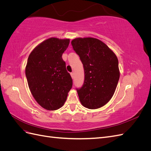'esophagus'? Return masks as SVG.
Segmentation results:
<instances>
[{"instance_id":"esophagus-1","label":"esophagus","mask_w":151,"mask_h":151,"mask_svg":"<svg viewBox=\"0 0 151 151\" xmlns=\"http://www.w3.org/2000/svg\"><path fill=\"white\" fill-rule=\"evenodd\" d=\"M70 76H71V77L72 79H74V73H70Z\"/></svg>"}]
</instances>
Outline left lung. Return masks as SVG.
I'll use <instances>...</instances> for the list:
<instances>
[{
	"label": "left lung",
	"instance_id": "8db88e82",
	"mask_svg": "<svg viewBox=\"0 0 151 151\" xmlns=\"http://www.w3.org/2000/svg\"><path fill=\"white\" fill-rule=\"evenodd\" d=\"M71 43L84 69V83L77 89L81 103L89 109L101 108L113 97L120 78L117 57L97 38H77Z\"/></svg>",
	"mask_w": 151,
	"mask_h": 151
}]
</instances>
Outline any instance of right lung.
Wrapping results in <instances>:
<instances>
[{
  "mask_svg": "<svg viewBox=\"0 0 151 151\" xmlns=\"http://www.w3.org/2000/svg\"><path fill=\"white\" fill-rule=\"evenodd\" d=\"M69 39L50 38L31 52L25 68L29 90L41 106L57 110L64 104L72 86L62 54Z\"/></svg>",
  "mask_w": 151,
  "mask_h": 151,
  "instance_id": "1",
  "label": "right lung"
}]
</instances>
